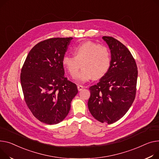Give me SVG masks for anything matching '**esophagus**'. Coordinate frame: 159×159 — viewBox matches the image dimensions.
Here are the masks:
<instances>
[{"label":"esophagus","mask_w":159,"mask_h":159,"mask_svg":"<svg viewBox=\"0 0 159 159\" xmlns=\"http://www.w3.org/2000/svg\"><path fill=\"white\" fill-rule=\"evenodd\" d=\"M77 88H78V90L80 91H81L84 88V86H82L81 85H78L77 86Z\"/></svg>","instance_id":"obj_1"}]
</instances>
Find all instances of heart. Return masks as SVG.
Segmentation results:
<instances>
[{
    "instance_id": "1",
    "label": "heart",
    "mask_w": 159,
    "mask_h": 159,
    "mask_svg": "<svg viewBox=\"0 0 159 159\" xmlns=\"http://www.w3.org/2000/svg\"><path fill=\"white\" fill-rule=\"evenodd\" d=\"M74 56L65 54L62 64L70 75L77 76L82 63V69L77 79L80 82H86L93 79H100L109 71L111 64L109 49L91 41L82 42L74 48Z\"/></svg>"
}]
</instances>
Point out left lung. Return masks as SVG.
<instances>
[{"label":"left lung","mask_w":159,"mask_h":159,"mask_svg":"<svg viewBox=\"0 0 159 159\" xmlns=\"http://www.w3.org/2000/svg\"><path fill=\"white\" fill-rule=\"evenodd\" d=\"M102 39L110 48L111 64L97 85L89 88L88 105L97 120L111 124L121 119L132 105L138 71L135 59L123 43L110 36Z\"/></svg>","instance_id":"obj_1"}]
</instances>
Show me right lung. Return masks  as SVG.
<instances>
[{"label":"right lung","mask_w":159,"mask_h":159,"mask_svg":"<svg viewBox=\"0 0 159 159\" xmlns=\"http://www.w3.org/2000/svg\"><path fill=\"white\" fill-rule=\"evenodd\" d=\"M73 38L42 41L32 48L20 74L27 107L35 118L48 125L60 123L68 115L78 93L75 84L65 77L62 64Z\"/></svg>","instance_id":"add662e5"}]
</instances>
